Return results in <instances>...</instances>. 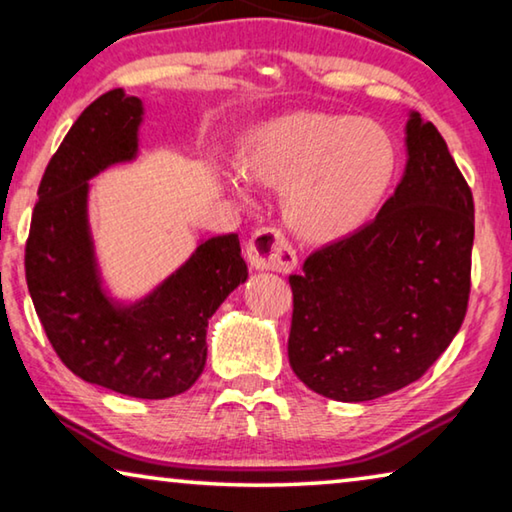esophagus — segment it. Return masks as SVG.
I'll return each instance as SVG.
<instances>
[{"instance_id":"34e87169","label":"esophagus","mask_w":512,"mask_h":512,"mask_svg":"<svg viewBox=\"0 0 512 512\" xmlns=\"http://www.w3.org/2000/svg\"><path fill=\"white\" fill-rule=\"evenodd\" d=\"M248 259L257 271L291 273L298 266V255L280 230L259 228L248 239Z\"/></svg>"}]
</instances>
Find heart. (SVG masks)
<instances>
[{"mask_svg":"<svg viewBox=\"0 0 512 512\" xmlns=\"http://www.w3.org/2000/svg\"><path fill=\"white\" fill-rule=\"evenodd\" d=\"M237 164L248 183L280 189L282 216L300 239L329 244L375 214L393 185L397 149L377 121L296 110L250 128Z\"/></svg>","mask_w":512,"mask_h":512,"instance_id":"b5f03b06","label":"heart"}]
</instances>
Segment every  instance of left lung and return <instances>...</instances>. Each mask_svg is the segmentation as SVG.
<instances>
[{
  "label": "left lung",
  "instance_id": "obj_1",
  "mask_svg": "<svg viewBox=\"0 0 512 512\" xmlns=\"http://www.w3.org/2000/svg\"><path fill=\"white\" fill-rule=\"evenodd\" d=\"M404 176L354 235L289 275V363L302 384L368 402L418 381L463 325L472 287L474 198L443 135L413 112Z\"/></svg>",
  "mask_w": 512,
  "mask_h": 512
}]
</instances>
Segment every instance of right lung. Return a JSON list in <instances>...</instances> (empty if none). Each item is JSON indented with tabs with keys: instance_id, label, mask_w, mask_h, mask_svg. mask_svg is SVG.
Wrapping results in <instances>:
<instances>
[{
	"instance_id": "obj_1",
	"label": "right lung",
	"mask_w": 512,
	"mask_h": 512,
	"mask_svg": "<svg viewBox=\"0 0 512 512\" xmlns=\"http://www.w3.org/2000/svg\"><path fill=\"white\" fill-rule=\"evenodd\" d=\"M142 101L110 90L74 121L38 187L24 248L29 293L58 359L110 391L164 400L192 388L207 359V320L246 282L239 235L203 241L162 287L131 307H115L94 268L88 180L137 151Z\"/></svg>"
}]
</instances>
